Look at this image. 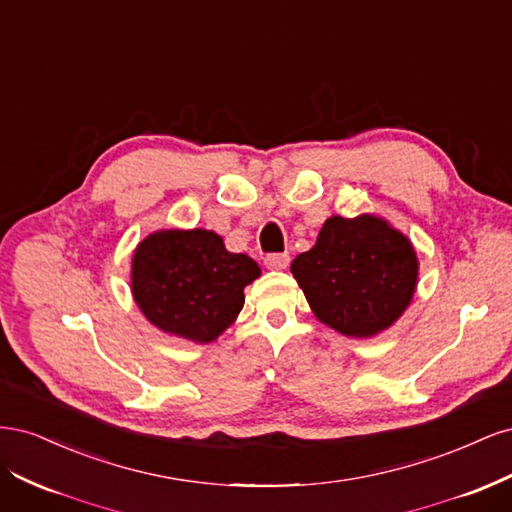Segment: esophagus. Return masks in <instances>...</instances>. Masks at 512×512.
<instances>
[{
    "label": "esophagus",
    "mask_w": 512,
    "mask_h": 512,
    "mask_svg": "<svg viewBox=\"0 0 512 512\" xmlns=\"http://www.w3.org/2000/svg\"><path fill=\"white\" fill-rule=\"evenodd\" d=\"M288 265H290L288 254H269L265 258V267L271 271H284Z\"/></svg>",
    "instance_id": "esophagus-1"
}]
</instances>
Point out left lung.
Returning <instances> with one entry per match:
<instances>
[{
  "label": "left lung",
  "instance_id": "left-lung-1",
  "mask_svg": "<svg viewBox=\"0 0 512 512\" xmlns=\"http://www.w3.org/2000/svg\"><path fill=\"white\" fill-rule=\"evenodd\" d=\"M290 271L316 318L346 337H374L401 318L418 284L412 241L384 218L331 215Z\"/></svg>",
  "mask_w": 512,
  "mask_h": 512
}]
</instances>
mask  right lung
<instances>
[{"label":"right lung","mask_w":512,"mask_h":512,"mask_svg":"<svg viewBox=\"0 0 512 512\" xmlns=\"http://www.w3.org/2000/svg\"><path fill=\"white\" fill-rule=\"evenodd\" d=\"M260 277L258 262L232 254L205 228H164L136 245L130 288L143 316L162 333L209 344L237 320L243 288Z\"/></svg>","instance_id":"add662e5"}]
</instances>
